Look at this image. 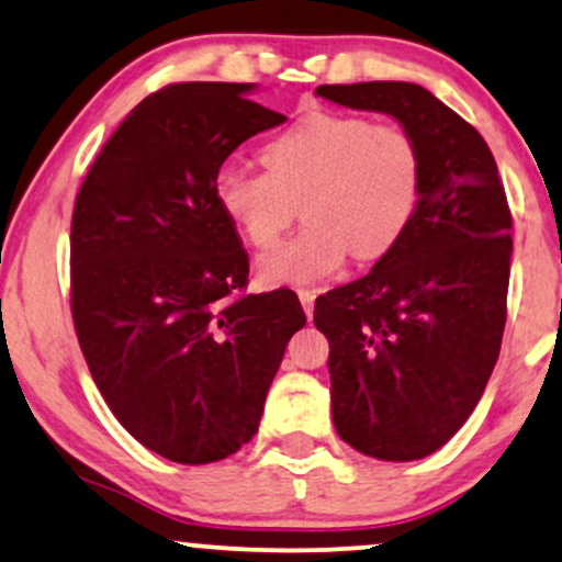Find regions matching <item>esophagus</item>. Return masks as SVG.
<instances>
[{
  "label": "esophagus",
  "instance_id": "34e87169",
  "mask_svg": "<svg viewBox=\"0 0 562 562\" xmlns=\"http://www.w3.org/2000/svg\"><path fill=\"white\" fill-rule=\"evenodd\" d=\"M297 297H301V303H303V311H305V316H314V301H316V290H311V288H297Z\"/></svg>",
  "mask_w": 562,
  "mask_h": 562
}]
</instances>
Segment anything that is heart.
<instances>
[{
    "instance_id": "1",
    "label": "heart",
    "mask_w": 562,
    "mask_h": 562,
    "mask_svg": "<svg viewBox=\"0 0 562 562\" xmlns=\"http://www.w3.org/2000/svg\"><path fill=\"white\" fill-rule=\"evenodd\" d=\"M267 170L223 166L215 202L248 246L279 239L304 204L306 228L259 259L269 285H308L350 259L386 257L423 196V155L407 130L350 113H311L261 150Z\"/></svg>"
}]
</instances>
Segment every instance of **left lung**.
<instances>
[{"label": "left lung", "mask_w": 562, "mask_h": 562, "mask_svg": "<svg viewBox=\"0 0 562 562\" xmlns=\"http://www.w3.org/2000/svg\"><path fill=\"white\" fill-rule=\"evenodd\" d=\"M316 95L389 113L423 155L409 231L314 308L339 438L366 457L415 461L467 423L498 363L514 248L506 189L482 134L420 85H322Z\"/></svg>", "instance_id": "8db88e82"}]
</instances>
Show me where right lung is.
Segmentation results:
<instances>
[{
	"label": "right lung",
	"instance_id": "obj_1",
	"mask_svg": "<svg viewBox=\"0 0 562 562\" xmlns=\"http://www.w3.org/2000/svg\"><path fill=\"white\" fill-rule=\"evenodd\" d=\"M248 82H176L119 124L69 233L72 322L116 420L145 449L210 464L254 438L290 337L293 290L248 295V254L215 202L240 142L285 116Z\"/></svg>",
	"mask_w": 562,
	"mask_h": 562
}]
</instances>
